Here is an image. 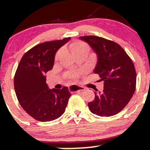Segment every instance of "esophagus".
<instances>
[{"instance_id":"obj_1","label":"esophagus","mask_w":150,"mask_h":150,"mask_svg":"<svg viewBox=\"0 0 150 150\" xmlns=\"http://www.w3.org/2000/svg\"><path fill=\"white\" fill-rule=\"evenodd\" d=\"M69 90L70 92H83L84 90H85V88L83 87H80V86L71 85L69 87Z\"/></svg>"}]
</instances>
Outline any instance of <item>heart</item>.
<instances>
[{
  "instance_id": "heart-1",
  "label": "heart",
  "mask_w": 150,
  "mask_h": 150,
  "mask_svg": "<svg viewBox=\"0 0 150 150\" xmlns=\"http://www.w3.org/2000/svg\"><path fill=\"white\" fill-rule=\"evenodd\" d=\"M72 50H73V51L75 55L80 54V53H88L89 52V46H88V44L83 42H77L72 44ZM63 50L60 49L57 53H56V56H55V60L56 61L59 60L62 55H63ZM75 76H76V75H72L70 77L72 78H74V77H75Z\"/></svg>"
}]
</instances>
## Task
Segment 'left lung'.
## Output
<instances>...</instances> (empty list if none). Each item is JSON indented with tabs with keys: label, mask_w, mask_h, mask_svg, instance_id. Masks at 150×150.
<instances>
[{
	"label": "left lung",
	"mask_w": 150,
	"mask_h": 150,
	"mask_svg": "<svg viewBox=\"0 0 150 150\" xmlns=\"http://www.w3.org/2000/svg\"><path fill=\"white\" fill-rule=\"evenodd\" d=\"M97 56L94 73L104 82L103 92H94L95 98L88 103L89 110L99 116L119 113L131 99L136 87V72L132 60L117 43L97 36L80 37Z\"/></svg>",
	"instance_id": "obj_1"
}]
</instances>
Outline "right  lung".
<instances>
[{
    "mask_svg": "<svg viewBox=\"0 0 150 150\" xmlns=\"http://www.w3.org/2000/svg\"><path fill=\"white\" fill-rule=\"evenodd\" d=\"M70 37L44 42L22 56L14 77L17 98L23 109L42 122L57 119L65 112L71 94L67 87L49 89L46 73L53 68L55 55Z\"/></svg>",
    "mask_w": 150,
    "mask_h": 150,
    "instance_id": "1",
    "label": "right lung"
}]
</instances>
